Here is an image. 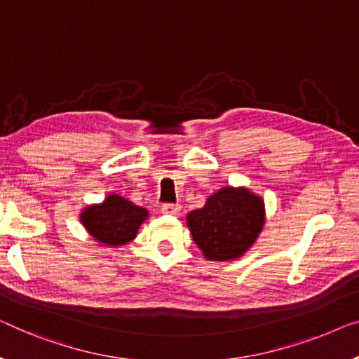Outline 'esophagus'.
<instances>
[{"label": "esophagus", "instance_id": "obj_1", "mask_svg": "<svg viewBox=\"0 0 359 359\" xmlns=\"http://www.w3.org/2000/svg\"><path fill=\"white\" fill-rule=\"evenodd\" d=\"M161 211L164 214H170V216H177L180 212V205H174V203H164L161 206Z\"/></svg>", "mask_w": 359, "mask_h": 359}]
</instances>
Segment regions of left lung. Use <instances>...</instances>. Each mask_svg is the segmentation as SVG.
<instances>
[{"mask_svg":"<svg viewBox=\"0 0 359 359\" xmlns=\"http://www.w3.org/2000/svg\"><path fill=\"white\" fill-rule=\"evenodd\" d=\"M191 237L208 259L242 256L263 229L264 203L247 189H226L208 198L201 210L187 216Z\"/></svg>","mask_w":359,"mask_h":359,"instance_id":"left-lung-1","label":"left lung"}]
</instances>
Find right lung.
Masks as SVG:
<instances>
[{
	"mask_svg": "<svg viewBox=\"0 0 359 359\" xmlns=\"http://www.w3.org/2000/svg\"><path fill=\"white\" fill-rule=\"evenodd\" d=\"M147 217L145 208L133 205L119 195H109L101 205L88 206L80 221L100 243L119 247L135 238L138 227Z\"/></svg>",
	"mask_w": 359,
	"mask_h": 359,
	"instance_id": "1",
	"label": "right lung"
}]
</instances>
